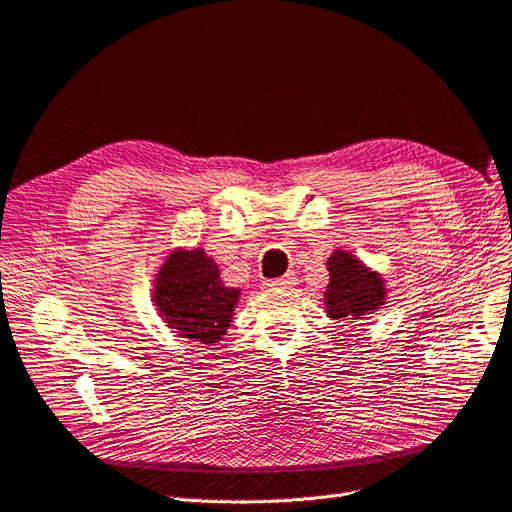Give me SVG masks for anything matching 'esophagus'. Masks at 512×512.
Masks as SVG:
<instances>
[{"mask_svg": "<svg viewBox=\"0 0 512 512\" xmlns=\"http://www.w3.org/2000/svg\"><path fill=\"white\" fill-rule=\"evenodd\" d=\"M291 285H295V278L291 274L274 278V280H266V287H270V289H287Z\"/></svg>", "mask_w": 512, "mask_h": 512, "instance_id": "esophagus-1", "label": "esophagus"}]
</instances>
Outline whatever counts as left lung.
I'll list each match as a JSON object with an SVG mask.
<instances>
[{
    "label": "left lung",
    "mask_w": 512,
    "mask_h": 512,
    "mask_svg": "<svg viewBox=\"0 0 512 512\" xmlns=\"http://www.w3.org/2000/svg\"><path fill=\"white\" fill-rule=\"evenodd\" d=\"M327 270L331 278L325 293V304L331 318L356 320L375 312L384 304V280L380 274L365 268L350 253L335 251L327 261Z\"/></svg>",
    "instance_id": "8db88e82"
}]
</instances>
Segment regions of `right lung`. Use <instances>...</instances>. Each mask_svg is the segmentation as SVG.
Returning a JSON list of instances; mask_svg holds the SVG:
<instances>
[{
	"label": "right lung",
	"instance_id": "obj_1",
	"mask_svg": "<svg viewBox=\"0 0 512 512\" xmlns=\"http://www.w3.org/2000/svg\"><path fill=\"white\" fill-rule=\"evenodd\" d=\"M154 301L170 329L215 344L232 323L238 289L223 285L217 263L202 249L168 255L156 278Z\"/></svg>",
	"mask_w": 512,
	"mask_h": 512
}]
</instances>
